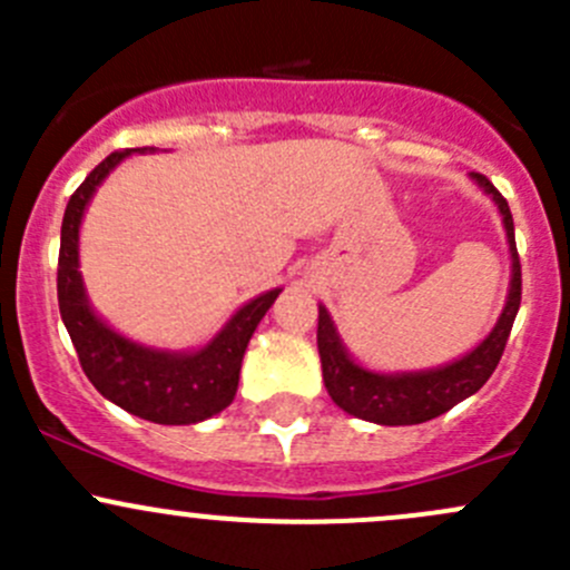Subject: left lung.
Here are the masks:
<instances>
[{
  "label": "left lung",
  "instance_id": "left-lung-1",
  "mask_svg": "<svg viewBox=\"0 0 570 570\" xmlns=\"http://www.w3.org/2000/svg\"><path fill=\"white\" fill-rule=\"evenodd\" d=\"M474 178L499 204V212L504 217V228H508L510 253H513L510 297L497 327H493L491 336L480 347L471 350L465 358L444 366V370L413 372V375H375V372H366L358 364H353V358L344 353L342 342H338L331 317L320 306L317 347L322 361V381H325L331 400L342 411L366 419V422L389 424V428H394V424L430 422V419L441 416L450 407H455L465 396L480 392L488 377L493 375L499 361H502L504 344H508L515 314H519L521 306V262L519 250H515L513 215H510L508 200H504V195L485 176L474 174Z\"/></svg>",
  "mask_w": 570,
  "mask_h": 570
}]
</instances>
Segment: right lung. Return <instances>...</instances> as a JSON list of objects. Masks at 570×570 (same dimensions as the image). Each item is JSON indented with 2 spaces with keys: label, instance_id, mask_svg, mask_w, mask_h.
Segmentation results:
<instances>
[{
  "label": "right lung",
  "instance_id": "obj_1",
  "mask_svg": "<svg viewBox=\"0 0 570 570\" xmlns=\"http://www.w3.org/2000/svg\"><path fill=\"white\" fill-rule=\"evenodd\" d=\"M129 151H112L96 165L71 195L62 215L60 258H57V303L68 336L79 355L88 381L107 400L154 424H195L232 405L239 386V370L253 331L273 306L281 289L256 297L239 308L220 336L189 355H170L146 350L96 317L79 278V223L105 176Z\"/></svg>",
  "mask_w": 570,
  "mask_h": 570
}]
</instances>
